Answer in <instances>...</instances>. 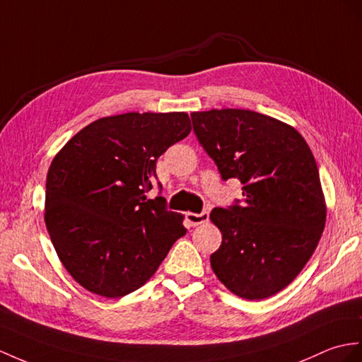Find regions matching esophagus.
I'll return each instance as SVG.
<instances>
[{"label": "esophagus", "mask_w": 362, "mask_h": 362, "mask_svg": "<svg viewBox=\"0 0 362 362\" xmlns=\"http://www.w3.org/2000/svg\"><path fill=\"white\" fill-rule=\"evenodd\" d=\"M186 219H187V223L193 227L204 224L209 221V211H202V214H192V211H189V214L186 215Z\"/></svg>", "instance_id": "esophagus-1"}]
</instances>
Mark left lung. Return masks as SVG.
<instances>
[{"label": "left lung", "mask_w": 362, "mask_h": 362, "mask_svg": "<svg viewBox=\"0 0 362 362\" xmlns=\"http://www.w3.org/2000/svg\"><path fill=\"white\" fill-rule=\"evenodd\" d=\"M223 180L243 182V206L210 214L223 235L210 257L236 296L258 301L286 288L318 245L327 206L310 147L287 122L244 109L190 113Z\"/></svg>", "instance_id": "1"}]
</instances>
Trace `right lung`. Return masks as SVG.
<instances>
[{
    "mask_svg": "<svg viewBox=\"0 0 362 362\" xmlns=\"http://www.w3.org/2000/svg\"><path fill=\"white\" fill-rule=\"evenodd\" d=\"M192 130L186 112H129L90 122L54 156L44 221L76 283L104 298L144 286L176 240L184 216L146 193L156 160Z\"/></svg>",
    "mask_w": 362,
    "mask_h": 362,
    "instance_id": "obj_1",
    "label": "right lung"
}]
</instances>
